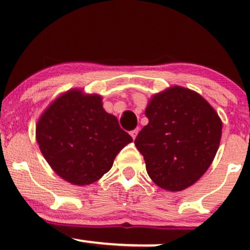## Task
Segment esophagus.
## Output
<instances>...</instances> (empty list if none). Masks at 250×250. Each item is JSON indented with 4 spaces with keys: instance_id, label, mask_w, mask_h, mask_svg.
<instances>
[{
    "instance_id": "obj_1",
    "label": "esophagus",
    "mask_w": 250,
    "mask_h": 250,
    "mask_svg": "<svg viewBox=\"0 0 250 250\" xmlns=\"http://www.w3.org/2000/svg\"><path fill=\"white\" fill-rule=\"evenodd\" d=\"M137 134H139V129H134V130H131V131H130V136L133 137V140L136 139Z\"/></svg>"
}]
</instances>
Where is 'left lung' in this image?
Segmentation results:
<instances>
[{
  "label": "left lung",
  "mask_w": 250,
  "mask_h": 250,
  "mask_svg": "<svg viewBox=\"0 0 250 250\" xmlns=\"http://www.w3.org/2000/svg\"><path fill=\"white\" fill-rule=\"evenodd\" d=\"M149 122L135 146L147 173L165 190H185L210 167L219 149L222 121L196 91L173 85L154 94L145 110Z\"/></svg>",
  "instance_id": "left-lung-1"
}]
</instances>
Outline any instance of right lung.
Returning <instances> with one entry per match:
<instances>
[{
	"mask_svg": "<svg viewBox=\"0 0 250 250\" xmlns=\"http://www.w3.org/2000/svg\"><path fill=\"white\" fill-rule=\"evenodd\" d=\"M36 141L61 179L84 187L108 173L133 139L120 128L116 116L104 110L101 95L75 88L44 109L36 123Z\"/></svg>",
	"mask_w": 250,
	"mask_h": 250,
	"instance_id": "1",
	"label": "right lung"
}]
</instances>
